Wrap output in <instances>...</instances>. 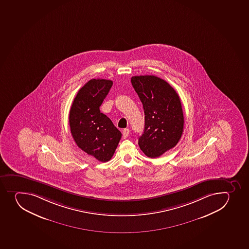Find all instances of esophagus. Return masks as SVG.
<instances>
[{"label":"esophagus","mask_w":249,"mask_h":249,"mask_svg":"<svg viewBox=\"0 0 249 249\" xmlns=\"http://www.w3.org/2000/svg\"><path fill=\"white\" fill-rule=\"evenodd\" d=\"M129 134H130V130H129V129H126V128L124 129V130H123V137H124V139L127 138Z\"/></svg>","instance_id":"esophagus-1"}]
</instances>
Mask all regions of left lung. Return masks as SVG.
Masks as SVG:
<instances>
[{"label":"left lung","instance_id":"8db88e82","mask_svg":"<svg viewBox=\"0 0 249 249\" xmlns=\"http://www.w3.org/2000/svg\"><path fill=\"white\" fill-rule=\"evenodd\" d=\"M131 84L144 109V131L139 146L147 157L157 158L179 142L184 116L180 97L172 86L155 76H135Z\"/></svg>","mask_w":249,"mask_h":249}]
</instances>
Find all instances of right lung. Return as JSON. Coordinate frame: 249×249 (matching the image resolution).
I'll list each match as a JSON object with an SVG mask.
<instances>
[{"instance_id":"obj_1","label":"right lung","mask_w":249,"mask_h":249,"mask_svg":"<svg viewBox=\"0 0 249 249\" xmlns=\"http://www.w3.org/2000/svg\"><path fill=\"white\" fill-rule=\"evenodd\" d=\"M113 86L105 79H92L79 90L69 113V125L76 144L97 160L107 162L116 150L122 133L100 107Z\"/></svg>"}]
</instances>
